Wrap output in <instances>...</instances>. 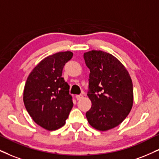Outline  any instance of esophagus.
<instances>
[{"mask_svg":"<svg viewBox=\"0 0 159 159\" xmlns=\"http://www.w3.org/2000/svg\"><path fill=\"white\" fill-rule=\"evenodd\" d=\"M83 95H76V99H77V100H80V99H83Z\"/></svg>","mask_w":159,"mask_h":159,"instance_id":"obj_1","label":"esophagus"}]
</instances>
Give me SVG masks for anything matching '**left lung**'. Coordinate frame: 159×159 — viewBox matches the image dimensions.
<instances>
[{
    "label": "left lung",
    "mask_w": 159,
    "mask_h": 159,
    "mask_svg": "<svg viewBox=\"0 0 159 159\" xmlns=\"http://www.w3.org/2000/svg\"><path fill=\"white\" fill-rule=\"evenodd\" d=\"M90 69L88 97L91 107L86 113L91 126L106 131L120 125L130 112L134 89L130 74L116 57L102 51L84 53Z\"/></svg>",
    "instance_id": "8db88e82"
}]
</instances>
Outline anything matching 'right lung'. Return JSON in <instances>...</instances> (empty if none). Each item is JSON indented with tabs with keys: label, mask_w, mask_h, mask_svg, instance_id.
<instances>
[{
	"label": "right lung",
	"mask_w": 159,
	"mask_h": 159,
	"mask_svg": "<svg viewBox=\"0 0 159 159\" xmlns=\"http://www.w3.org/2000/svg\"><path fill=\"white\" fill-rule=\"evenodd\" d=\"M71 52H58L41 60L29 74L23 90L25 109L35 123L47 130L66 124L73 107L69 85L62 77Z\"/></svg>",
	"instance_id": "right-lung-1"
}]
</instances>
